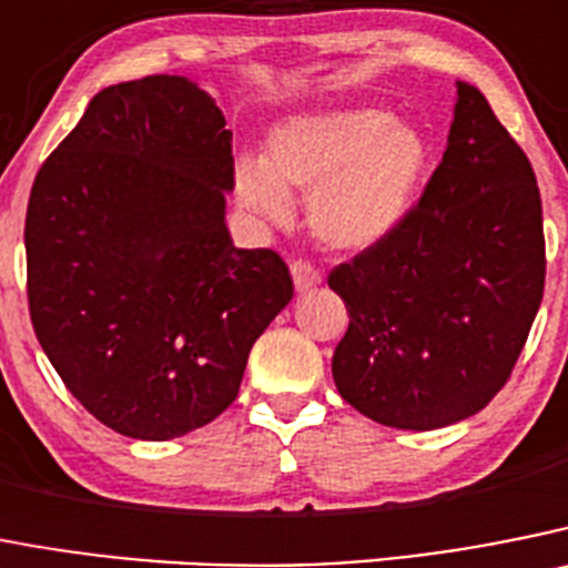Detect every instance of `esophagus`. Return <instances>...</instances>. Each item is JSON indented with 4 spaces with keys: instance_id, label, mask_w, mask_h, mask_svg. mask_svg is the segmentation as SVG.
<instances>
[{
    "instance_id": "1",
    "label": "esophagus",
    "mask_w": 568,
    "mask_h": 568,
    "mask_svg": "<svg viewBox=\"0 0 568 568\" xmlns=\"http://www.w3.org/2000/svg\"><path fill=\"white\" fill-rule=\"evenodd\" d=\"M290 273H293V281H295V290H298L301 295L310 293V290L321 287V273L315 267H312L310 262H295L293 267H290Z\"/></svg>"
}]
</instances>
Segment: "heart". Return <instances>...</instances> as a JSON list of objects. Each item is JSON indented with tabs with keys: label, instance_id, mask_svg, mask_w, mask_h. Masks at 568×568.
Segmentation results:
<instances>
[{
	"label": "heart",
	"instance_id": "obj_1",
	"mask_svg": "<svg viewBox=\"0 0 568 568\" xmlns=\"http://www.w3.org/2000/svg\"><path fill=\"white\" fill-rule=\"evenodd\" d=\"M430 149L408 121L372 106L293 114L267 134L264 163L239 158L233 185L244 211L287 225L290 196L332 250H368L392 236L428 176Z\"/></svg>",
	"mask_w": 568,
	"mask_h": 568
}]
</instances>
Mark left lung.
Listing matches in <instances>:
<instances>
[{
	"instance_id": "1",
	"label": "left lung",
	"mask_w": 568,
	"mask_h": 568,
	"mask_svg": "<svg viewBox=\"0 0 568 568\" xmlns=\"http://www.w3.org/2000/svg\"><path fill=\"white\" fill-rule=\"evenodd\" d=\"M535 171L473 83L456 81L447 149L403 225L329 287L348 310L332 377L388 428L434 430L478 414L507 383L544 298Z\"/></svg>"
}]
</instances>
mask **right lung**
Wrapping results in <instances>:
<instances>
[{"label":"right lung","mask_w":568,"mask_h":568,"mask_svg":"<svg viewBox=\"0 0 568 568\" xmlns=\"http://www.w3.org/2000/svg\"><path fill=\"white\" fill-rule=\"evenodd\" d=\"M231 143L200 83L149 75L98 92L36 174V337L72 397L132 439L213 423L293 298L278 253L236 247L227 231Z\"/></svg>","instance_id":"obj_1"}]
</instances>
